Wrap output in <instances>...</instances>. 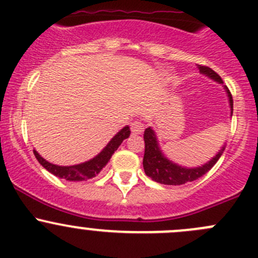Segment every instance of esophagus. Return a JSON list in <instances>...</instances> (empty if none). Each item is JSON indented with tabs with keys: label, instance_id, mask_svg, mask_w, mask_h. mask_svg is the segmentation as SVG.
I'll return each instance as SVG.
<instances>
[{
	"label": "esophagus",
	"instance_id": "1",
	"mask_svg": "<svg viewBox=\"0 0 258 258\" xmlns=\"http://www.w3.org/2000/svg\"><path fill=\"white\" fill-rule=\"evenodd\" d=\"M131 131L134 135H141L144 132V123L140 121H134L131 123Z\"/></svg>",
	"mask_w": 258,
	"mask_h": 258
}]
</instances>
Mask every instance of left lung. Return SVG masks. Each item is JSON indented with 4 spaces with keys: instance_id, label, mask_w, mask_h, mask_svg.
Returning <instances> with one entry per match:
<instances>
[{
    "instance_id": "1",
    "label": "left lung",
    "mask_w": 258,
    "mask_h": 258,
    "mask_svg": "<svg viewBox=\"0 0 258 258\" xmlns=\"http://www.w3.org/2000/svg\"><path fill=\"white\" fill-rule=\"evenodd\" d=\"M197 69L200 70V74L204 75V76L209 77L210 80H213L215 82L223 85V81L216 74L213 70H211L210 67L201 66V64H197ZM225 88V92L227 95L228 98V105H230V111H231V117L233 113V100L232 96H231L230 91L226 86H222ZM144 140H145V155H144V170L145 173L150 178H152V181L157 182V183L162 184H170V186H178V184L187 183V182L195 181V179L202 177L205 173H207L213 166L216 165V162L218 161V158L222 156L223 151L226 148V142L223 144L222 147L220 148L217 153L211 158L210 161L205 162L204 165L196 166V167H186V166H181L178 163L173 162L172 160L167 157V156L163 153L162 148L160 146V141H158V137L156 135L155 130L152 127H148L145 130L144 134Z\"/></svg>"
}]
</instances>
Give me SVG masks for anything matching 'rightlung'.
Segmentation results:
<instances>
[{"instance_id":"add662e5","label":"right lung","mask_w":258,"mask_h":258,"mask_svg":"<svg viewBox=\"0 0 258 258\" xmlns=\"http://www.w3.org/2000/svg\"><path fill=\"white\" fill-rule=\"evenodd\" d=\"M130 134H131L130 127L124 126L123 128H121L116 135H114L112 139H111V141L103 147V150L101 151L98 155H96L95 157L86 161V162L77 163V165H54V163H51L48 162L47 160H45V158H43L36 150H33V153H35L38 162H40L48 172H51L52 175L57 176V177L59 178L66 179V181H86V179L96 177V176L102 171V168L107 165L111 156L114 153V151L119 147V145L123 142V140L128 139Z\"/></svg>"}]
</instances>
